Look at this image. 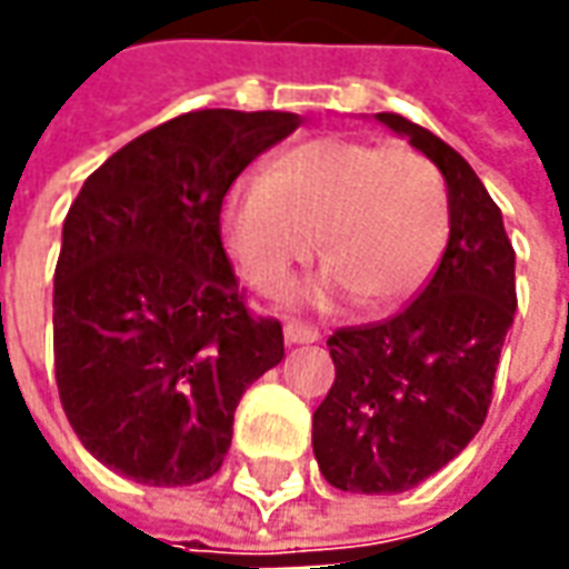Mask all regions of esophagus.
<instances>
[{
	"mask_svg": "<svg viewBox=\"0 0 569 569\" xmlns=\"http://www.w3.org/2000/svg\"><path fill=\"white\" fill-rule=\"evenodd\" d=\"M283 337L286 343H315L321 333H318V327L308 321H286L283 323Z\"/></svg>",
	"mask_w": 569,
	"mask_h": 569,
	"instance_id": "1",
	"label": "esophagus"
}]
</instances>
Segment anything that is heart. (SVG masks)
Listing matches in <instances>:
<instances>
[{"mask_svg":"<svg viewBox=\"0 0 569 569\" xmlns=\"http://www.w3.org/2000/svg\"><path fill=\"white\" fill-rule=\"evenodd\" d=\"M226 248L264 296L283 292L321 246L318 296L356 292L368 311L419 296L450 236L447 186L416 148L323 134L289 148L267 176L226 194Z\"/></svg>","mask_w":569,"mask_h":569,"instance_id":"obj_1","label":"heart"}]
</instances>
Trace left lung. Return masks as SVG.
<instances>
[{"instance_id":"left-lung-1","label":"left lung","mask_w":569,"mask_h":569,"mask_svg":"<svg viewBox=\"0 0 569 569\" xmlns=\"http://www.w3.org/2000/svg\"><path fill=\"white\" fill-rule=\"evenodd\" d=\"M378 119L443 172L450 239L402 311L327 340L337 378L315 409L311 447L323 479L356 495L409 491L479 435L517 311V251L476 169L400 112Z\"/></svg>"}]
</instances>
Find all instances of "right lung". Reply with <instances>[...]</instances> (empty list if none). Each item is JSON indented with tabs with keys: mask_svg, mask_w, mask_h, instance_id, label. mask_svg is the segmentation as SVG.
I'll return each mask as SVG.
<instances>
[{
	"mask_svg": "<svg viewBox=\"0 0 569 569\" xmlns=\"http://www.w3.org/2000/svg\"><path fill=\"white\" fill-rule=\"evenodd\" d=\"M299 128L292 112L191 109L90 172L52 286L56 387L78 441L128 479L198 485L223 466L248 383L283 359L220 236L229 186Z\"/></svg>",
	"mask_w": 569,
	"mask_h": 569,
	"instance_id": "add662e5",
	"label": "right lung"
}]
</instances>
